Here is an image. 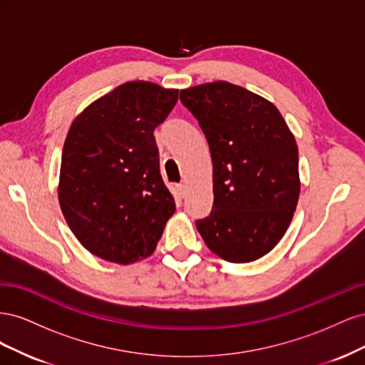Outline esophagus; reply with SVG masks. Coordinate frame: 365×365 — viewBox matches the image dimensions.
I'll return each mask as SVG.
<instances>
[{
    "label": "esophagus",
    "mask_w": 365,
    "mask_h": 365,
    "mask_svg": "<svg viewBox=\"0 0 365 365\" xmlns=\"http://www.w3.org/2000/svg\"><path fill=\"white\" fill-rule=\"evenodd\" d=\"M176 189H178V192H180L181 196L185 195V185H184V184H178V185H176Z\"/></svg>",
    "instance_id": "1"
}]
</instances>
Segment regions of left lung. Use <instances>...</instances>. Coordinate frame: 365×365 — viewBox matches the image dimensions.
Instances as JSON below:
<instances>
[{
	"instance_id": "obj_1",
	"label": "left lung",
	"mask_w": 365,
	"mask_h": 365,
	"mask_svg": "<svg viewBox=\"0 0 365 365\" xmlns=\"http://www.w3.org/2000/svg\"><path fill=\"white\" fill-rule=\"evenodd\" d=\"M180 101L213 161V207L196 228L224 260H257L286 233L300 195L292 132L267 98L230 82L187 88Z\"/></svg>"
}]
</instances>
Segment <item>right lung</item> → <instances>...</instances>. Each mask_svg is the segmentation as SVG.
Returning <instances> with one entry per match:
<instances>
[{"label":"right lung","mask_w":365,"mask_h":365,"mask_svg":"<svg viewBox=\"0 0 365 365\" xmlns=\"http://www.w3.org/2000/svg\"><path fill=\"white\" fill-rule=\"evenodd\" d=\"M176 102L178 90L126 82L73 121L62 150L59 204L94 256L129 264L155 251L175 200L161 178L153 130Z\"/></svg>","instance_id":"add662e5"}]
</instances>
